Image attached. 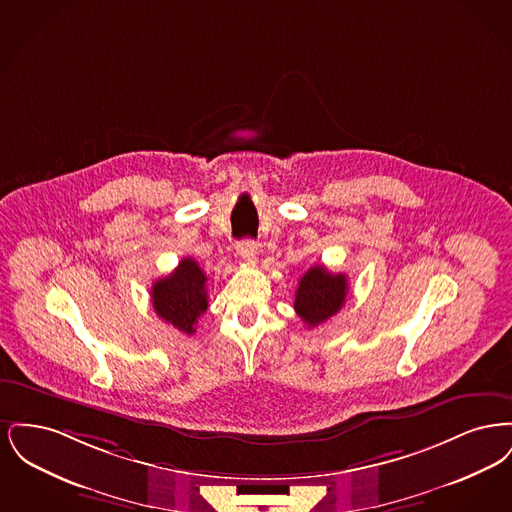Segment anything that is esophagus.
<instances>
[{
  "label": "esophagus",
  "mask_w": 512,
  "mask_h": 512,
  "mask_svg": "<svg viewBox=\"0 0 512 512\" xmlns=\"http://www.w3.org/2000/svg\"><path fill=\"white\" fill-rule=\"evenodd\" d=\"M236 251H238V255H240L244 261H249V263H253V261L257 259V247H255V244H253L251 240L238 242V244H236Z\"/></svg>",
  "instance_id": "esophagus-1"
}]
</instances>
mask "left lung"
<instances>
[{
    "label": "left lung",
    "mask_w": 512,
    "mask_h": 512,
    "mask_svg": "<svg viewBox=\"0 0 512 512\" xmlns=\"http://www.w3.org/2000/svg\"><path fill=\"white\" fill-rule=\"evenodd\" d=\"M347 292L345 274H334L324 265H315L299 280L293 309L309 328H313L340 313Z\"/></svg>",
    "instance_id": "obj_1"
}]
</instances>
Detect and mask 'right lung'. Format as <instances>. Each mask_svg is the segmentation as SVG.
I'll use <instances>...</instances> for the list:
<instances>
[{
  "instance_id": "1",
  "label": "right lung",
  "mask_w": 512,
  "mask_h": 512,
  "mask_svg": "<svg viewBox=\"0 0 512 512\" xmlns=\"http://www.w3.org/2000/svg\"><path fill=\"white\" fill-rule=\"evenodd\" d=\"M151 303L165 322L184 334H194L197 318L209 307L205 272L192 257L182 259L169 276L153 284Z\"/></svg>"
}]
</instances>
